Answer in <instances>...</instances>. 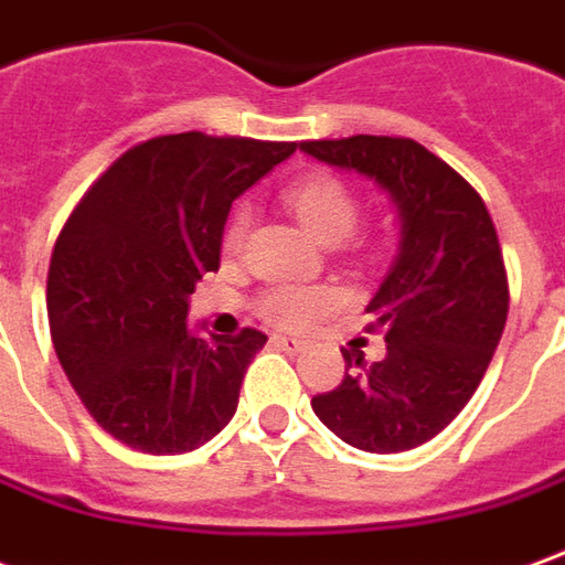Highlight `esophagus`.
<instances>
[{
    "instance_id": "34e87169",
    "label": "esophagus",
    "mask_w": 565,
    "mask_h": 565,
    "mask_svg": "<svg viewBox=\"0 0 565 565\" xmlns=\"http://www.w3.org/2000/svg\"><path fill=\"white\" fill-rule=\"evenodd\" d=\"M271 342H275V345H278L281 351H287V354H299V351L309 345V342H306L302 337H284V333H275V337H271Z\"/></svg>"
}]
</instances>
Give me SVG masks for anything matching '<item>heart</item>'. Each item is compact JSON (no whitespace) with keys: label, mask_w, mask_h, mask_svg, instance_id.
Listing matches in <instances>:
<instances>
[{"label":"heart","mask_w":565,"mask_h":565,"mask_svg":"<svg viewBox=\"0 0 565 565\" xmlns=\"http://www.w3.org/2000/svg\"><path fill=\"white\" fill-rule=\"evenodd\" d=\"M284 204L321 242L345 238L354 228L358 214H361V201L354 195V189L342 177L327 171L309 173V177H299L296 183H290L284 189ZM247 226H250V211L238 204L223 226V247L228 254L242 250ZM339 306H342V290L333 284H309V287L306 284H281V287H271L259 296L256 311L266 321L296 330V327H309V323L333 315Z\"/></svg>","instance_id":"b5f03b06"}]
</instances>
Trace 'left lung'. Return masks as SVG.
<instances>
[{
	"instance_id": "obj_1",
	"label": "left lung",
	"mask_w": 565,
	"mask_h": 565,
	"mask_svg": "<svg viewBox=\"0 0 565 565\" xmlns=\"http://www.w3.org/2000/svg\"><path fill=\"white\" fill-rule=\"evenodd\" d=\"M302 152L373 177L401 214V254L366 311L385 358L342 351L345 379L315 394V416L366 452H404L471 401L508 321V269L487 204L459 171L409 137L306 140ZM352 370L349 371L348 366Z\"/></svg>"
}]
</instances>
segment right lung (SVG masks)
Segmentation results:
<instances>
[{
    "mask_svg": "<svg viewBox=\"0 0 565 565\" xmlns=\"http://www.w3.org/2000/svg\"><path fill=\"white\" fill-rule=\"evenodd\" d=\"M296 143L164 134L131 146L78 199L54 242L49 327L63 373L106 434L177 456L235 416L266 333L192 337L189 294L220 269L232 201Z\"/></svg>",
    "mask_w": 565,
    "mask_h": 565,
    "instance_id": "add662e5",
    "label": "right lung"
}]
</instances>
